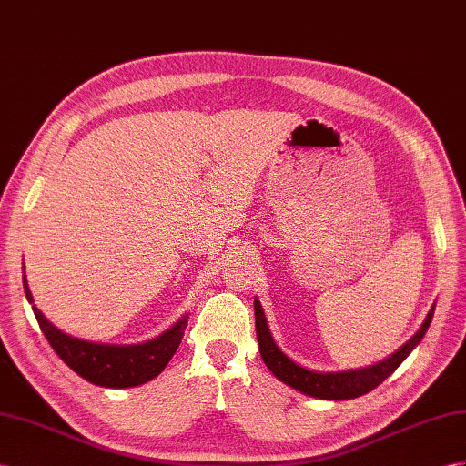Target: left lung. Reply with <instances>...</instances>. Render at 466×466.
<instances>
[{
	"instance_id": "8db88e82",
	"label": "left lung",
	"mask_w": 466,
	"mask_h": 466,
	"mask_svg": "<svg viewBox=\"0 0 466 466\" xmlns=\"http://www.w3.org/2000/svg\"><path fill=\"white\" fill-rule=\"evenodd\" d=\"M254 311H256V337L259 344V354L264 358L266 366L271 370L273 376L281 380L283 384L295 388L297 391L305 393V396L319 398V400H352L358 396H364V393L372 391L376 386H380L393 370H396L410 352L421 342L425 332L431 325L433 311L425 317L421 329L415 332V335L403 344L400 350L393 352L391 356L384 358V360L358 368V370H347V372H315V370H307L293 362L288 354H283L281 349L273 340L268 320L264 315V309H261L259 301L254 299Z\"/></svg>"
}]
</instances>
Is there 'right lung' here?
<instances>
[{"mask_svg":"<svg viewBox=\"0 0 466 466\" xmlns=\"http://www.w3.org/2000/svg\"><path fill=\"white\" fill-rule=\"evenodd\" d=\"M23 288H25L27 301L33 305L25 276H23ZM33 313L37 317L45 339L61 356V360L73 368L80 378L102 388H134L159 376L181 344L188 323V317L183 315L171 329L153 340L141 344H102L70 337L58 330L35 305Z\"/></svg>","mask_w":466,"mask_h":466,"instance_id":"add662e5","label":"right lung"}]
</instances>
